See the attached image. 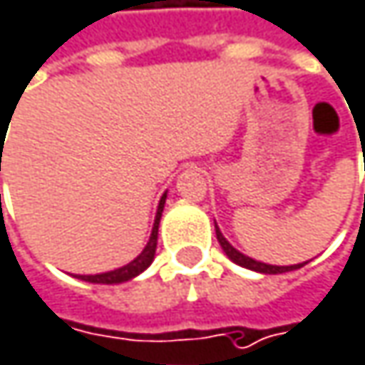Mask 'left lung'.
Segmentation results:
<instances>
[{"label":"left lung","mask_w":365,"mask_h":365,"mask_svg":"<svg viewBox=\"0 0 365 365\" xmlns=\"http://www.w3.org/2000/svg\"><path fill=\"white\" fill-rule=\"evenodd\" d=\"M215 230H217V240H219L221 249L225 251V255H227L234 264H238V266H242V268H249V270H255V272H262V274H282V272H291V270H297V268H302V266H304V264H295V266H270V264L255 262V259H251V257L242 255L240 251H236V249L225 240V236L219 232L217 223H215Z\"/></svg>","instance_id":"left-lung-1"}]
</instances>
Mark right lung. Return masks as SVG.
Returning a JSON list of instances; mask_svg holds the SVG:
<instances>
[{
    "instance_id": "add662e5",
    "label": "right lung",
    "mask_w": 365,
    "mask_h": 365,
    "mask_svg": "<svg viewBox=\"0 0 365 365\" xmlns=\"http://www.w3.org/2000/svg\"><path fill=\"white\" fill-rule=\"evenodd\" d=\"M1 159V155H0ZM1 170V168H0ZM163 204H165V193L159 202V208H157V217H155V225H153V232H150V238L144 247V251L133 259L129 262L127 266L118 268V270H112V272L103 274H83L78 276L81 280H87V282H97V284H118V282H125V280H131L135 278L138 274H142L155 259V251H157V234H159V221H161V212H163Z\"/></svg>"
}]
</instances>
